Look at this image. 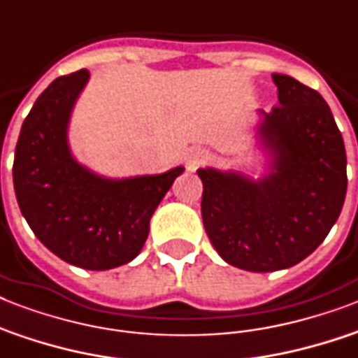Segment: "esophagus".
I'll use <instances>...</instances> for the list:
<instances>
[{
  "instance_id": "1",
  "label": "esophagus",
  "mask_w": 358,
  "mask_h": 358,
  "mask_svg": "<svg viewBox=\"0 0 358 358\" xmlns=\"http://www.w3.org/2000/svg\"><path fill=\"white\" fill-rule=\"evenodd\" d=\"M208 157H210V154H208L204 148H191V150L185 152V165H187L191 171H195L199 165L208 162Z\"/></svg>"
}]
</instances>
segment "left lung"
I'll use <instances>...</instances> for the list:
<instances>
[{
	"instance_id": "obj_1",
	"label": "left lung",
	"mask_w": 358,
	"mask_h": 358,
	"mask_svg": "<svg viewBox=\"0 0 358 358\" xmlns=\"http://www.w3.org/2000/svg\"><path fill=\"white\" fill-rule=\"evenodd\" d=\"M278 106L262 117L256 137L269 171L199 169L202 221L213 249L230 266L255 273L286 269L327 238L345 201V146L322 94L292 76L273 74Z\"/></svg>"
}]
</instances>
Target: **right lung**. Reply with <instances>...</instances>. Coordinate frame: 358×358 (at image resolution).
I'll use <instances>...</instances> for the list:
<instances>
[{
    "mask_svg": "<svg viewBox=\"0 0 358 358\" xmlns=\"http://www.w3.org/2000/svg\"><path fill=\"white\" fill-rule=\"evenodd\" d=\"M91 74L61 76L36 98L14 150L20 212L35 236L72 266L106 271L139 255L150 217L184 167L163 174L106 178L74 157L72 109Z\"/></svg>",
    "mask_w": 358,
    "mask_h": 358,
    "instance_id": "obj_1",
    "label": "right lung"
}]
</instances>
